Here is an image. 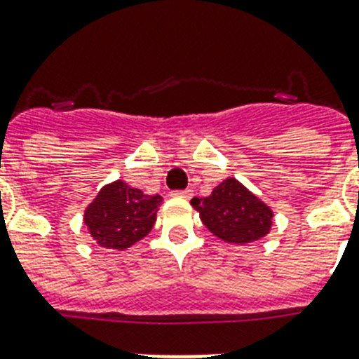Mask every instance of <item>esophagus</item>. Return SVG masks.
Instances as JSON below:
<instances>
[{
	"instance_id": "obj_1",
	"label": "esophagus",
	"mask_w": 359,
	"mask_h": 359,
	"mask_svg": "<svg viewBox=\"0 0 359 359\" xmlns=\"http://www.w3.org/2000/svg\"><path fill=\"white\" fill-rule=\"evenodd\" d=\"M172 196H176V198H191L192 196V191H191V189H185V191H174Z\"/></svg>"
}]
</instances>
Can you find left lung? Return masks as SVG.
Here are the masks:
<instances>
[{"instance_id": "1", "label": "left lung", "mask_w": 359, "mask_h": 359, "mask_svg": "<svg viewBox=\"0 0 359 359\" xmlns=\"http://www.w3.org/2000/svg\"><path fill=\"white\" fill-rule=\"evenodd\" d=\"M201 222L229 244H250L268 235L273 212L235 177H227L209 198L191 201Z\"/></svg>"}]
</instances>
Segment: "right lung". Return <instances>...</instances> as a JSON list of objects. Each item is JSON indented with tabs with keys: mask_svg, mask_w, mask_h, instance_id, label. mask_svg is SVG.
Returning <instances> with one entry per match:
<instances>
[{
	"mask_svg": "<svg viewBox=\"0 0 359 359\" xmlns=\"http://www.w3.org/2000/svg\"><path fill=\"white\" fill-rule=\"evenodd\" d=\"M159 203L158 194L147 196L117 180L90 203L84 222L97 244L106 250H126L152 231Z\"/></svg>",
	"mask_w": 359,
	"mask_h": 359,
	"instance_id": "add662e5",
	"label": "right lung"
}]
</instances>
